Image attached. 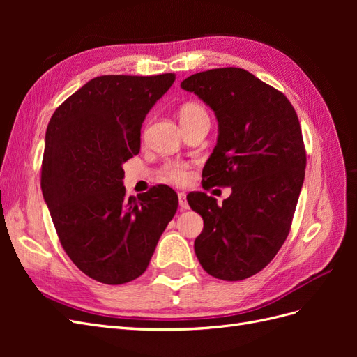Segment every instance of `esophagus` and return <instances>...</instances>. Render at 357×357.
I'll use <instances>...</instances> for the list:
<instances>
[{"label": "esophagus", "mask_w": 357, "mask_h": 357, "mask_svg": "<svg viewBox=\"0 0 357 357\" xmlns=\"http://www.w3.org/2000/svg\"><path fill=\"white\" fill-rule=\"evenodd\" d=\"M178 205H180V210L185 211L189 208V204L186 201V193L185 192H178Z\"/></svg>", "instance_id": "34e87169"}]
</instances>
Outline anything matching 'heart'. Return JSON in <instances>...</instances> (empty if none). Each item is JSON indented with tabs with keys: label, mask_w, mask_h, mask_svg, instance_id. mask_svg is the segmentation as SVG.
<instances>
[{
	"label": "heart",
	"mask_w": 357,
	"mask_h": 357,
	"mask_svg": "<svg viewBox=\"0 0 357 357\" xmlns=\"http://www.w3.org/2000/svg\"><path fill=\"white\" fill-rule=\"evenodd\" d=\"M202 114H207V113H205V110L201 105L185 104L180 109V121L189 122V121H192V119H195ZM159 177L164 181L176 183V185H185V183H188L190 178V171L185 162L171 160V162H167V164L160 168Z\"/></svg>",
	"instance_id": "b5f03b06"
}]
</instances>
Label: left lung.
<instances>
[{"mask_svg":"<svg viewBox=\"0 0 357 357\" xmlns=\"http://www.w3.org/2000/svg\"><path fill=\"white\" fill-rule=\"evenodd\" d=\"M181 88L219 122L202 186L232 189L222 205L204 192L188 197L204 220L195 253L210 275L238 282L262 271L289 235L307 165L301 125L283 92L243 68L197 73Z\"/></svg>","mask_w":357,"mask_h":357,"instance_id":"obj_1","label":"left lung"}]
</instances>
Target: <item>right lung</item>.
Returning <instances> with one entry per match:
<instances>
[{
  "label": "right lung",
  "mask_w": 357,
  "mask_h": 357,
  "mask_svg": "<svg viewBox=\"0 0 357 357\" xmlns=\"http://www.w3.org/2000/svg\"><path fill=\"white\" fill-rule=\"evenodd\" d=\"M176 80L100 75L53 113L41 192L61 245L82 273L104 284L142 275L178 205L168 186L126 197L122 165L138 155L146 114Z\"/></svg>",
  "instance_id": "1"
}]
</instances>
